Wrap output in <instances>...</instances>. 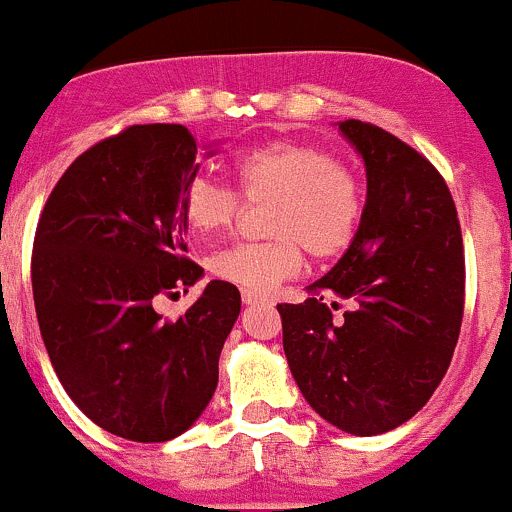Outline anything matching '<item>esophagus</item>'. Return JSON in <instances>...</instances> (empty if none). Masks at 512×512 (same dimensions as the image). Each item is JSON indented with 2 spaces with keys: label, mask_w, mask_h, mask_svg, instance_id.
<instances>
[{
  "label": "esophagus",
  "mask_w": 512,
  "mask_h": 512,
  "mask_svg": "<svg viewBox=\"0 0 512 512\" xmlns=\"http://www.w3.org/2000/svg\"><path fill=\"white\" fill-rule=\"evenodd\" d=\"M241 298H244L246 305H256V303H266V295L256 293V291H241Z\"/></svg>",
  "instance_id": "esophagus-1"
}]
</instances>
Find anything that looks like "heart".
Returning a JSON list of instances; mask_svg holds the SVG:
<instances>
[{"label":"heart","mask_w":512,"mask_h":512,"mask_svg":"<svg viewBox=\"0 0 512 512\" xmlns=\"http://www.w3.org/2000/svg\"><path fill=\"white\" fill-rule=\"evenodd\" d=\"M239 194L249 204H271L263 244H236L209 258L219 281L244 291H268L293 278L303 251L315 261L345 254L360 231L365 197L352 167L313 142L271 140L231 162ZM234 189L212 177H194L179 199V214L199 239L229 229L241 212Z\"/></svg>","instance_id":"obj_1"}]
</instances>
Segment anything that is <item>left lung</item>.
I'll list each match as a JSON object with an SVG mask.
<instances>
[{"label":"left lung","mask_w":512,"mask_h":512,"mask_svg":"<svg viewBox=\"0 0 512 512\" xmlns=\"http://www.w3.org/2000/svg\"><path fill=\"white\" fill-rule=\"evenodd\" d=\"M365 160L360 231L305 303L276 305L300 392L325 421L355 436L397 429L451 365L466 303L456 204L421 152L387 130L342 120ZM353 308L333 319L324 298Z\"/></svg>","instance_id":"8db88e82"}]
</instances>
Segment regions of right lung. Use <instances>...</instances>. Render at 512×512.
I'll return each instance as SVG.
<instances>
[{
  "instance_id": "1",
  "label": "right lung",
  "mask_w": 512,
  "mask_h": 512,
  "mask_svg": "<svg viewBox=\"0 0 512 512\" xmlns=\"http://www.w3.org/2000/svg\"><path fill=\"white\" fill-rule=\"evenodd\" d=\"M197 170L184 125H130L71 162L36 224L31 288L56 377L93 424L140 444L199 419L241 310L226 281L175 320L155 310L202 276L179 214Z\"/></svg>"
}]
</instances>
